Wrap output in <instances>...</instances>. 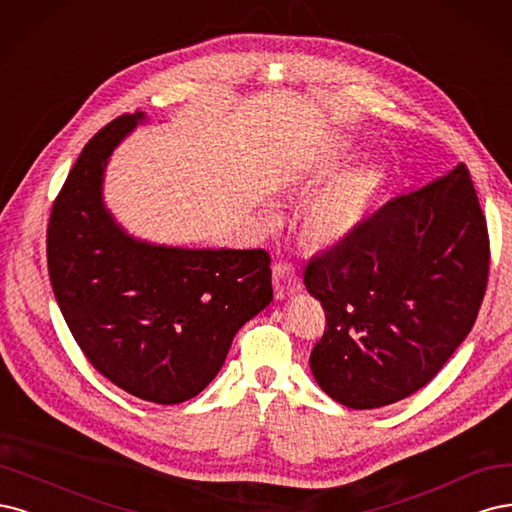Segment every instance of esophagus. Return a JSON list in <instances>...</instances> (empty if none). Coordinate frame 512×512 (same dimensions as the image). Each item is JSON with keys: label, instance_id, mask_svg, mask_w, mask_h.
<instances>
[{"label": "esophagus", "instance_id": "34e87169", "mask_svg": "<svg viewBox=\"0 0 512 512\" xmlns=\"http://www.w3.org/2000/svg\"><path fill=\"white\" fill-rule=\"evenodd\" d=\"M272 280H274V293H276V298H280V300L287 298V295L298 293L302 289L300 276L295 274L293 266H289V263H285V261L274 263Z\"/></svg>", "mask_w": 512, "mask_h": 512}]
</instances>
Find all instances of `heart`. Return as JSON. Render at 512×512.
<instances>
[{
    "instance_id": "heart-1",
    "label": "heart",
    "mask_w": 512,
    "mask_h": 512,
    "mask_svg": "<svg viewBox=\"0 0 512 512\" xmlns=\"http://www.w3.org/2000/svg\"><path fill=\"white\" fill-rule=\"evenodd\" d=\"M383 172L366 166L344 174L310 197L302 221L312 242L332 244L351 236L383 189ZM274 217V214H270Z\"/></svg>"
}]
</instances>
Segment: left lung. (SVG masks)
Wrapping results in <instances>:
<instances>
[{
    "label": "left lung",
    "mask_w": 512,
    "mask_h": 512,
    "mask_svg": "<svg viewBox=\"0 0 512 512\" xmlns=\"http://www.w3.org/2000/svg\"><path fill=\"white\" fill-rule=\"evenodd\" d=\"M489 238L468 168L398 195L308 263L327 327L310 370L334 402L381 408L425 387L483 302Z\"/></svg>",
    "instance_id": "1"
}]
</instances>
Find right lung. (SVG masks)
<instances>
[{
	"label": "right lung",
	"instance_id": "1",
	"mask_svg": "<svg viewBox=\"0 0 512 512\" xmlns=\"http://www.w3.org/2000/svg\"><path fill=\"white\" fill-rule=\"evenodd\" d=\"M148 123L125 114L89 140L55 200L48 274L82 353L108 381L155 404L208 387L238 329L272 302L263 249H187L129 234L104 202L110 157Z\"/></svg>",
	"mask_w": 512,
	"mask_h": 512
}]
</instances>
